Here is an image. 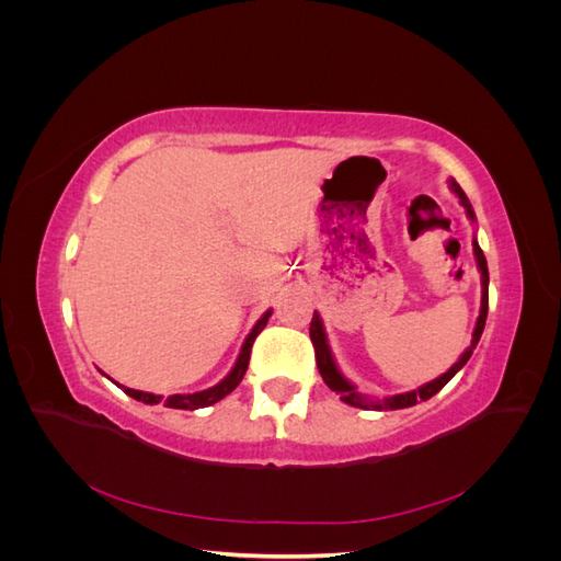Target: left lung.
I'll return each instance as SVG.
<instances>
[{"label":"left lung","instance_id":"left-lung-1","mask_svg":"<svg viewBox=\"0 0 561 561\" xmlns=\"http://www.w3.org/2000/svg\"><path fill=\"white\" fill-rule=\"evenodd\" d=\"M449 190L458 196V203L466 208V215L470 222L474 225L478 222V217H474V210L470 206L468 196L463 194L461 186H458V182L454 178H449ZM472 254H474V262H478V271L482 276V307H480V316H478V322H474V330H472V342L470 346L461 353V358H458L445 375H439L437 379L428 381L419 386L416 390H407V393H398V396H390V398H383V400H371L363 393H358V388H355L344 375L342 369L336 367V360L332 355V348H330V342H328V332H325V325H322V320L318 316V311H313V318H311V328H309V334H311V342H313V348H316V363H318V371L322 381H325L334 393H339V398H342L346 404L351 407H360V410H375V412H388V410H404V407H414L416 402L421 400H428L433 398L437 390H443L449 379L456 375L458 369H461L468 360L470 355L474 351V346H478L480 336L484 332V322H486V311H489V268H486V260H484V252L478 243V239L472 236Z\"/></svg>","mask_w":561,"mask_h":561}]
</instances>
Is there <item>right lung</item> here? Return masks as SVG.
I'll return each instance as SVG.
<instances>
[{"label":"right lung","mask_w":561,"mask_h":561,"mask_svg":"<svg viewBox=\"0 0 561 561\" xmlns=\"http://www.w3.org/2000/svg\"><path fill=\"white\" fill-rule=\"evenodd\" d=\"M271 313H274V311L268 309V311H266L257 322H254V328L250 330V334L245 336V342H243V346H241L239 358H236L233 367L229 369V375H227L222 381L215 383V386H210V388H206V390H196V393H175V396H168L165 407H171V410H198V407H210V404H215V402L222 400L225 396H229L231 390L243 381L245 371H248L250 351H252L254 339H257V334L266 328V322H268ZM114 383H116V381H114ZM116 386H118V388H124V393H126V396H130L133 400L145 402V404H159V402L163 400V396L145 393V390L126 388V386H122V383H116Z\"/></svg>","instance_id":"add662e5"}]
</instances>
